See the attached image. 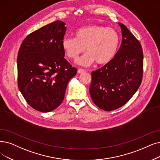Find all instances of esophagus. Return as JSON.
I'll return each instance as SVG.
<instances>
[{
	"label": "esophagus",
	"mask_w": 160,
	"mask_h": 160,
	"mask_svg": "<svg viewBox=\"0 0 160 160\" xmlns=\"http://www.w3.org/2000/svg\"><path fill=\"white\" fill-rule=\"evenodd\" d=\"M85 72V69H81V68H79L78 70V73H83Z\"/></svg>",
	"instance_id": "esophagus-1"
}]
</instances>
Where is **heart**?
Wrapping results in <instances>:
<instances>
[{"label":"heart","instance_id":"obj_1","mask_svg":"<svg viewBox=\"0 0 160 160\" xmlns=\"http://www.w3.org/2000/svg\"><path fill=\"white\" fill-rule=\"evenodd\" d=\"M119 44V36L114 29L93 25L77 30L75 38H63L62 47L68 58L73 60L86 50L87 53L78 63L88 66L95 61L100 65L109 63L116 56Z\"/></svg>","mask_w":160,"mask_h":160}]
</instances>
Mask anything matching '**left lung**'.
Here are the masks:
<instances>
[{
    "label": "left lung",
    "instance_id": "left-lung-1",
    "mask_svg": "<svg viewBox=\"0 0 160 160\" xmlns=\"http://www.w3.org/2000/svg\"><path fill=\"white\" fill-rule=\"evenodd\" d=\"M122 42L116 56L102 68L92 72L89 88L94 103L100 109L112 111L123 106L141 84L143 52L137 38L119 23Z\"/></svg>",
    "mask_w": 160,
    "mask_h": 160
}]
</instances>
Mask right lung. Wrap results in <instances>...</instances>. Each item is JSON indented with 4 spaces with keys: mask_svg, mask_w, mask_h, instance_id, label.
Here are the masks:
<instances>
[{
    "mask_svg": "<svg viewBox=\"0 0 160 160\" xmlns=\"http://www.w3.org/2000/svg\"><path fill=\"white\" fill-rule=\"evenodd\" d=\"M65 25L58 20L33 31L18 51L19 90L31 107L41 112L52 111L62 104L68 82L77 73L64 58L62 47Z\"/></svg>",
    "mask_w": 160,
    "mask_h": 160,
    "instance_id": "1",
    "label": "right lung"
}]
</instances>
